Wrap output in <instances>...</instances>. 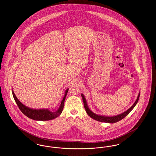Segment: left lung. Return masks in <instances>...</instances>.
I'll return each mask as SVG.
<instances>
[{
    "label": "left lung",
    "mask_w": 156,
    "mask_h": 156,
    "mask_svg": "<svg viewBox=\"0 0 156 156\" xmlns=\"http://www.w3.org/2000/svg\"><path fill=\"white\" fill-rule=\"evenodd\" d=\"M82 98L83 100V102L84 104V107L86 112H87L88 115H89L92 119H94L100 122H106V123H115L117 122H119V121L121 120L122 119L125 118L131 111L133 109V108L136 105L138 100L139 99L140 96V92L139 93V94L137 96V99L135 101V102L133 103V105L131 106V107L128 109L126 111H125L124 112H122L119 114V115H115V116H107V115H99V114H96V113L93 112L88 107L87 104V100L84 96V95L82 94H81Z\"/></svg>",
    "instance_id": "left-lung-1"
}]
</instances>
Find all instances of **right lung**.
<instances>
[{
  "label": "right lung",
  "instance_id": "right-lung-1",
  "mask_svg": "<svg viewBox=\"0 0 156 156\" xmlns=\"http://www.w3.org/2000/svg\"><path fill=\"white\" fill-rule=\"evenodd\" d=\"M12 96L15 100L16 103L19 107L20 110L21 111L24 115L30 119H32L36 121H49L53 119H56L58 117L62 112V109L64 107V103L66 99L67 92L69 91V89H67L65 91L64 96L62 98L61 104L59 106L56 112H52L49 108H41V109H35L30 108L27 106L23 105L20 100L17 99L16 94L14 93L13 90L12 89Z\"/></svg>",
  "mask_w": 156,
  "mask_h": 156
}]
</instances>
